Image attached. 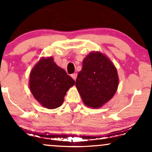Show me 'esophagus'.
Masks as SVG:
<instances>
[{
  "label": "esophagus",
  "mask_w": 152,
  "mask_h": 152,
  "mask_svg": "<svg viewBox=\"0 0 152 152\" xmlns=\"http://www.w3.org/2000/svg\"><path fill=\"white\" fill-rule=\"evenodd\" d=\"M71 77H72L75 80V81H76V78H77V74H76V73H75V74H71Z\"/></svg>",
  "instance_id": "1"
}]
</instances>
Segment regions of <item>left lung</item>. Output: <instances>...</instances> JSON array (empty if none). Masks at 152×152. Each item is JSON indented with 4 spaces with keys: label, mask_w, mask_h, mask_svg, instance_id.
<instances>
[{
    "label": "left lung",
    "mask_w": 152,
    "mask_h": 152,
    "mask_svg": "<svg viewBox=\"0 0 152 152\" xmlns=\"http://www.w3.org/2000/svg\"><path fill=\"white\" fill-rule=\"evenodd\" d=\"M118 85L116 67L105 55L91 52L83 59L76 86L85 105L95 109L102 107L114 96Z\"/></svg>",
    "instance_id": "obj_1"
}]
</instances>
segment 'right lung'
Instances as JSON below:
<instances>
[{
	"instance_id": "1",
	"label": "right lung",
	"mask_w": 152,
	"mask_h": 152,
	"mask_svg": "<svg viewBox=\"0 0 152 152\" xmlns=\"http://www.w3.org/2000/svg\"><path fill=\"white\" fill-rule=\"evenodd\" d=\"M74 83V80L56 65L52 57L41 58L31 70L29 79L34 98L50 109L61 106L66 92Z\"/></svg>"
}]
</instances>
